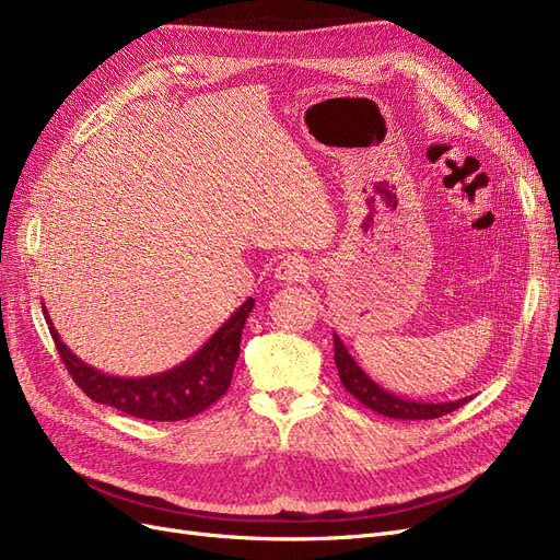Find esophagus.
<instances>
[{"instance_id": "esophagus-1", "label": "esophagus", "mask_w": 560, "mask_h": 560, "mask_svg": "<svg viewBox=\"0 0 560 560\" xmlns=\"http://www.w3.org/2000/svg\"><path fill=\"white\" fill-rule=\"evenodd\" d=\"M308 273H311V266L303 257H287L276 268V278L280 282H303L308 278Z\"/></svg>"}]
</instances>
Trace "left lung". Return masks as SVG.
I'll list each match as a JSON object with an SVG mask.
<instances>
[{
  "label": "left lung",
  "instance_id": "obj_1",
  "mask_svg": "<svg viewBox=\"0 0 560 560\" xmlns=\"http://www.w3.org/2000/svg\"><path fill=\"white\" fill-rule=\"evenodd\" d=\"M334 362L338 369V376H341L343 387L348 393L360 399L366 409L376 411L387 418H397V420H432L439 416H446L455 409H460L463 404H467L471 397H463L455 401H413V399H404L399 395L387 393L385 387H381L374 378H369L362 366L354 362L352 354L346 350L343 341L334 334Z\"/></svg>",
  "mask_w": 560,
  "mask_h": 560
}]
</instances>
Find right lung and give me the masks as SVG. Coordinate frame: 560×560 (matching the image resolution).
<instances>
[{"label": "right lung", "mask_w": 560, "mask_h": 560, "mask_svg": "<svg viewBox=\"0 0 560 560\" xmlns=\"http://www.w3.org/2000/svg\"><path fill=\"white\" fill-rule=\"evenodd\" d=\"M48 331L54 336L60 360L65 362L74 383L93 401L114 406L135 418L144 420H184L206 411L222 397L233 376V366L241 354V336L245 319L254 308V299H247L241 308L219 327L208 343L196 350L189 360L167 369L163 374L144 378H121L103 374L95 366L81 362L77 354L62 343L58 329L50 322L46 306L42 303Z\"/></svg>", "instance_id": "add662e5"}]
</instances>
